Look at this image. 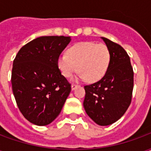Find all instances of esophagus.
<instances>
[{"mask_svg": "<svg viewBox=\"0 0 151 151\" xmlns=\"http://www.w3.org/2000/svg\"><path fill=\"white\" fill-rule=\"evenodd\" d=\"M79 86L78 85V84H72V86H71V88H72V90H74V89H76L77 87H78Z\"/></svg>", "mask_w": 151, "mask_h": 151, "instance_id": "1", "label": "esophagus"}]
</instances>
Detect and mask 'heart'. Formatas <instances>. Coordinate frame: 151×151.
Instances as JSON below:
<instances>
[{"label": "heart", "mask_w": 151, "mask_h": 151, "mask_svg": "<svg viewBox=\"0 0 151 151\" xmlns=\"http://www.w3.org/2000/svg\"><path fill=\"white\" fill-rule=\"evenodd\" d=\"M110 60L111 52L105 43L86 41L69 47L66 55L58 58L57 66L65 78L71 77L78 69V78L95 82L106 74Z\"/></svg>", "instance_id": "heart-1"}]
</instances>
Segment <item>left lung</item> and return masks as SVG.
I'll return each instance as SVG.
<instances>
[{
	"label": "left lung",
	"mask_w": 151,
	"mask_h": 151,
	"mask_svg": "<svg viewBox=\"0 0 151 151\" xmlns=\"http://www.w3.org/2000/svg\"><path fill=\"white\" fill-rule=\"evenodd\" d=\"M102 39L111 52L109 67L100 80L84 86L83 106L95 123L105 126L117 121L129 107L133 95V70L126 51L107 38Z\"/></svg>",
	"instance_id": "left-lung-1"
}]
</instances>
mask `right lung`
Wrapping results in <instances>:
<instances>
[{"label":"right lung","instance_id":"1","mask_svg":"<svg viewBox=\"0 0 151 151\" xmlns=\"http://www.w3.org/2000/svg\"><path fill=\"white\" fill-rule=\"evenodd\" d=\"M69 36H42L18 51L11 74L13 93L23 116L36 125H47L58 116L71 91V84L57 66Z\"/></svg>","mask_w":151,"mask_h":151}]
</instances>
